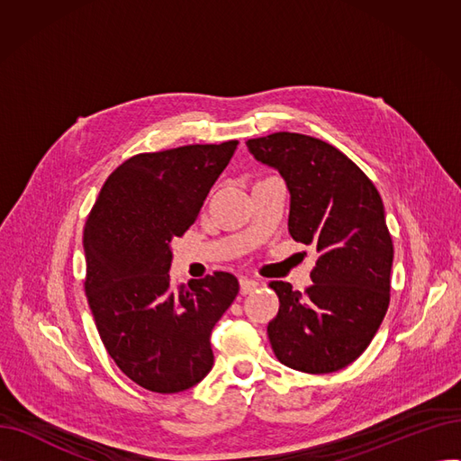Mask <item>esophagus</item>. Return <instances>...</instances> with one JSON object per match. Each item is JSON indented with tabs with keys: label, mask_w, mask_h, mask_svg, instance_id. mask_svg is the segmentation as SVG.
Instances as JSON below:
<instances>
[{
	"label": "esophagus",
	"mask_w": 461,
	"mask_h": 461,
	"mask_svg": "<svg viewBox=\"0 0 461 461\" xmlns=\"http://www.w3.org/2000/svg\"><path fill=\"white\" fill-rule=\"evenodd\" d=\"M239 284H240V294H243V295L252 294L254 289L259 285V282H258V280H252V278H240Z\"/></svg>",
	"instance_id": "esophagus-1"
}]
</instances>
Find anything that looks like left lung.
<instances>
[{
  "instance_id": "8db88e82",
  "label": "left lung",
  "mask_w": 461,
  "mask_h": 461,
  "mask_svg": "<svg viewBox=\"0 0 461 461\" xmlns=\"http://www.w3.org/2000/svg\"><path fill=\"white\" fill-rule=\"evenodd\" d=\"M247 145L287 185L289 233L318 252L304 294L269 284L280 299L267 327L273 351L299 372L342 370L370 346L391 301L394 249L383 200L366 174L323 140L275 132Z\"/></svg>"
}]
</instances>
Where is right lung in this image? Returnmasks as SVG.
Returning <instances> with one entry per match:
<instances>
[{"instance_id": "1", "label": "right lung", "mask_w": 461, "mask_h": 461, "mask_svg": "<svg viewBox=\"0 0 461 461\" xmlns=\"http://www.w3.org/2000/svg\"><path fill=\"white\" fill-rule=\"evenodd\" d=\"M237 140L141 153L115 167L84 228L86 295L119 370L151 393H183L212 368L209 336L239 294L216 271L176 287L172 240L198 218Z\"/></svg>"}]
</instances>
